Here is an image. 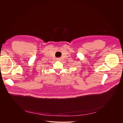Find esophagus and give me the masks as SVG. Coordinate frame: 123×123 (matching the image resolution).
I'll return each instance as SVG.
<instances>
[{"label":"esophagus","mask_w":123,"mask_h":123,"mask_svg":"<svg viewBox=\"0 0 123 123\" xmlns=\"http://www.w3.org/2000/svg\"><path fill=\"white\" fill-rule=\"evenodd\" d=\"M56 60H57V61H60V60H61V58H58L56 59Z\"/></svg>","instance_id":"1"}]
</instances>
